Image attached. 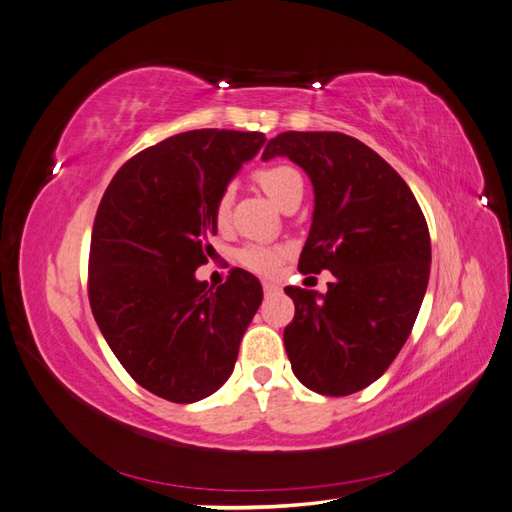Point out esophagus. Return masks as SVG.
<instances>
[{
    "instance_id": "34e87169",
    "label": "esophagus",
    "mask_w": 512,
    "mask_h": 512,
    "mask_svg": "<svg viewBox=\"0 0 512 512\" xmlns=\"http://www.w3.org/2000/svg\"><path fill=\"white\" fill-rule=\"evenodd\" d=\"M280 291V286L278 284H273V282H263V293L265 295H273V293H278Z\"/></svg>"
}]
</instances>
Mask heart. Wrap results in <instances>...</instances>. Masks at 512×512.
Returning <instances> with one entry per match:
<instances>
[{
  "instance_id": "obj_1",
  "label": "heart",
  "mask_w": 512,
  "mask_h": 512,
  "mask_svg": "<svg viewBox=\"0 0 512 512\" xmlns=\"http://www.w3.org/2000/svg\"><path fill=\"white\" fill-rule=\"evenodd\" d=\"M254 180L258 182L260 189H263L273 202L282 208L295 202V199H302L304 195V180L299 176V171L291 165H269V167L258 169L254 173ZM228 213H230V197L228 193H223L215 202V221L223 223L228 219ZM284 254H286L284 247L265 245V243H247L239 249V252H236V263L254 273L269 276V273L278 269Z\"/></svg>"
}]
</instances>
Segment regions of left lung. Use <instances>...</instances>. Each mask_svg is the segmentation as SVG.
<instances>
[{"label":"left lung","mask_w":512,"mask_h":512,"mask_svg":"<svg viewBox=\"0 0 512 512\" xmlns=\"http://www.w3.org/2000/svg\"><path fill=\"white\" fill-rule=\"evenodd\" d=\"M276 156L315 186L299 269L334 276L326 295L284 289L295 304L286 354L310 391L352 395L389 369L415 326L430 278L428 223L400 173L354 136L282 132L263 160Z\"/></svg>","instance_id":"left-lung-1"}]
</instances>
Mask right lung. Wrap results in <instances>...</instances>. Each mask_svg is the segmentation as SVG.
<instances>
[{"label": "right lung", "instance_id": "add662e5", "mask_svg": "<svg viewBox=\"0 0 512 512\" xmlns=\"http://www.w3.org/2000/svg\"><path fill=\"white\" fill-rule=\"evenodd\" d=\"M263 132L191 130L123 165L99 202L89 302L112 354L162 400L191 404L230 378L260 282L232 269L217 289L195 280L217 234L215 202Z\"/></svg>", "mask_w": 512, "mask_h": 512}]
</instances>
